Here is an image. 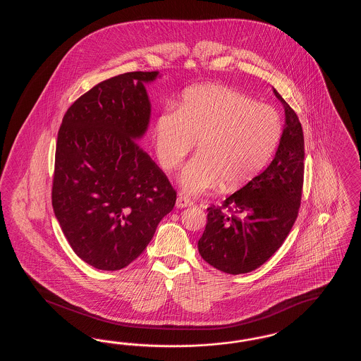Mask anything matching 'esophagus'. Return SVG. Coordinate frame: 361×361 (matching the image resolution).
<instances>
[{
	"instance_id": "obj_1",
	"label": "esophagus",
	"mask_w": 361,
	"mask_h": 361,
	"mask_svg": "<svg viewBox=\"0 0 361 361\" xmlns=\"http://www.w3.org/2000/svg\"><path fill=\"white\" fill-rule=\"evenodd\" d=\"M176 206L177 208H185V207L193 206V202L187 197V196H183V195H178L177 200H176Z\"/></svg>"
}]
</instances>
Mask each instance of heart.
I'll return each mask as SVG.
<instances>
[{
    "label": "heart",
    "instance_id": "heart-1",
    "mask_svg": "<svg viewBox=\"0 0 361 361\" xmlns=\"http://www.w3.org/2000/svg\"><path fill=\"white\" fill-rule=\"evenodd\" d=\"M283 121L274 106L227 86L188 89L177 111L155 121V150L161 165H181L199 139V153L180 174V185L199 195L224 181L226 189L247 184L261 172L280 142Z\"/></svg>",
    "mask_w": 361,
    "mask_h": 361
}]
</instances>
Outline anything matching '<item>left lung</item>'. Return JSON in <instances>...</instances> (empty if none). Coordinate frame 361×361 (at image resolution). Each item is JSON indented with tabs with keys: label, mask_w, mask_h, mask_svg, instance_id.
<instances>
[{
	"label": "left lung",
	"mask_w": 361,
	"mask_h": 361,
	"mask_svg": "<svg viewBox=\"0 0 361 361\" xmlns=\"http://www.w3.org/2000/svg\"><path fill=\"white\" fill-rule=\"evenodd\" d=\"M284 106L286 124L274 161L222 207L207 208L206 230L197 242L203 259L230 275L247 274L275 255L291 231L300 207L305 137L295 111Z\"/></svg>",
	"instance_id": "1"
}]
</instances>
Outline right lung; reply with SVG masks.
I'll use <instances>...</instances> for the list:
<instances>
[{"instance_id": "1", "label": "right lung", "mask_w": 361, "mask_h": 361, "mask_svg": "<svg viewBox=\"0 0 361 361\" xmlns=\"http://www.w3.org/2000/svg\"><path fill=\"white\" fill-rule=\"evenodd\" d=\"M158 71L105 80L71 104L61 124L52 208L74 253L102 271L142 255L176 190L137 143L150 121L145 84Z\"/></svg>"}]
</instances>
